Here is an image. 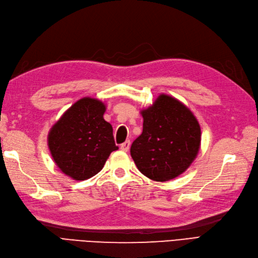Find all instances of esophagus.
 <instances>
[{"instance_id":"esophagus-1","label":"esophagus","mask_w":258,"mask_h":258,"mask_svg":"<svg viewBox=\"0 0 258 258\" xmlns=\"http://www.w3.org/2000/svg\"><path fill=\"white\" fill-rule=\"evenodd\" d=\"M120 149H121V150L124 151V152L129 151V149H130V141H129V140L124 141L122 145H120Z\"/></svg>"}]
</instances>
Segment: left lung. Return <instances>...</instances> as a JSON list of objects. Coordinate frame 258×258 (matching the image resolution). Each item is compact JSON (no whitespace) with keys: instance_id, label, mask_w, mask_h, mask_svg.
Listing matches in <instances>:
<instances>
[{"instance_id":"1","label":"left lung","mask_w":258,"mask_h":258,"mask_svg":"<svg viewBox=\"0 0 258 258\" xmlns=\"http://www.w3.org/2000/svg\"><path fill=\"white\" fill-rule=\"evenodd\" d=\"M141 116L142 134L130 148L137 168L158 182L179 176L194 161L201 146L198 119L184 104L165 94L141 110Z\"/></svg>"}]
</instances>
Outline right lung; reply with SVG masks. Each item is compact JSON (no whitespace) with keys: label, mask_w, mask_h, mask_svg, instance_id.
<instances>
[{"label":"right lung","mask_w":258,"mask_h":258,"mask_svg":"<svg viewBox=\"0 0 258 258\" xmlns=\"http://www.w3.org/2000/svg\"><path fill=\"white\" fill-rule=\"evenodd\" d=\"M106 105L90 97L76 101L50 128L47 145L62 173L84 181L104 168L117 150L112 127L104 119Z\"/></svg>","instance_id":"right-lung-1"}]
</instances>
